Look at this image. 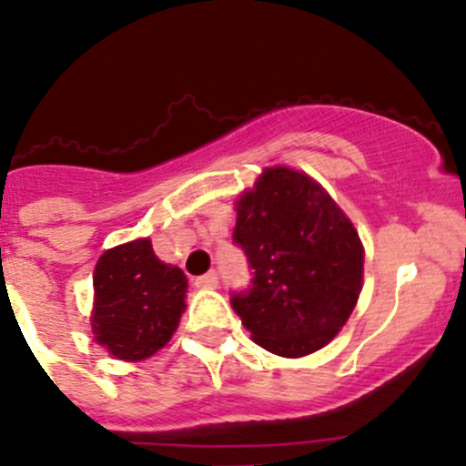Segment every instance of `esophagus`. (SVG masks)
I'll return each mask as SVG.
<instances>
[{"label": "esophagus", "instance_id": "1", "mask_svg": "<svg viewBox=\"0 0 466 466\" xmlns=\"http://www.w3.org/2000/svg\"><path fill=\"white\" fill-rule=\"evenodd\" d=\"M195 283H197V288H218V283H219L218 271H208V274L199 276Z\"/></svg>", "mask_w": 466, "mask_h": 466}]
</instances>
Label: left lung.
<instances>
[{
  "label": "left lung",
  "mask_w": 466,
  "mask_h": 466,
  "mask_svg": "<svg viewBox=\"0 0 466 466\" xmlns=\"http://www.w3.org/2000/svg\"><path fill=\"white\" fill-rule=\"evenodd\" d=\"M233 242L247 253L251 288L231 306L253 342L283 358L324 349L362 289L365 248L329 192L292 167H267L235 201Z\"/></svg>",
  "instance_id": "left-lung-1"
}]
</instances>
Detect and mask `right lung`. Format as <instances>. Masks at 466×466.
<instances>
[{
  "instance_id": "add662e5",
  "label": "right lung",
  "mask_w": 466,
  "mask_h": 466,
  "mask_svg": "<svg viewBox=\"0 0 466 466\" xmlns=\"http://www.w3.org/2000/svg\"><path fill=\"white\" fill-rule=\"evenodd\" d=\"M92 285V335L117 360L137 362L160 351L186 310V274L158 260L147 238L101 253Z\"/></svg>"
}]
</instances>
